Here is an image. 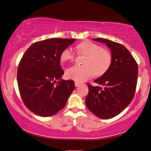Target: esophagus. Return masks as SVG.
<instances>
[{
    "instance_id": "esophagus-1",
    "label": "esophagus",
    "mask_w": 151,
    "mask_h": 151,
    "mask_svg": "<svg viewBox=\"0 0 151 151\" xmlns=\"http://www.w3.org/2000/svg\"><path fill=\"white\" fill-rule=\"evenodd\" d=\"M80 85H81L80 83L77 82V81H76V82H75V86H76V87H78V86H80Z\"/></svg>"
}]
</instances>
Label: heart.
<instances>
[{
  "label": "heart",
  "mask_w": 151,
  "mask_h": 151,
  "mask_svg": "<svg viewBox=\"0 0 151 151\" xmlns=\"http://www.w3.org/2000/svg\"><path fill=\"white\" fill-rule=\"evenodd\" d=\"M79 54L86 55L83 66L73 65L65 70L66 77L81 83L91 78L94 74L102 75L109 68L111 62V55L108 50L91 42H85L76 47ZM75 54L71 47H67L61 54L62 61L73 60Z\"/></svg>",
  "instance_id": "heart-1"
}]
</instances>
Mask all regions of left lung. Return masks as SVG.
Returning <instances> with one entry per match:
<instances>
[{
	"mask_svg": "<svg viewBox=\"0 0 151 151\" xmlns=\"http://www.w3.org/2000/svg\"><path fill=\"white\" fill-rule=\"evenodd\" d=\"M105 44L111 52V62L107 70L94 82L101 87L88 84L87 107L95 115L108 119L119 114L128 106L135 92L138 65L123 45L104 38H93Z\"/></svg>",
	"mask_w": 151,
	"mask_h": 151,
	"instance_id": "8db88e82",
	"label": "left lung"
}]
</instances>
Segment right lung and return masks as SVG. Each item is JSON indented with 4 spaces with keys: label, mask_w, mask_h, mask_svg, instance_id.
<instances>
[{
    "label": "right lung",
    "mask_w": 151,
    "mask_h": 151,
    "mask_svg": "<svg viewBox=\"0 0 151 151\" xmlns=\"http://www.w3.org/2000/svg\"><path fill=\"white\" fill-rule=\"evenodd\" d=\"M76 39L50 38L28 47L18 66L20 96L32 112L50 117L62 110L75 89L73 80L62 79L61 54ZM56 83L55 85V83Z\"/></svg>",
    "instance_id": "right-lung-1"
}]
</instances>
